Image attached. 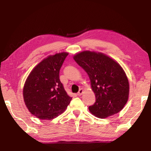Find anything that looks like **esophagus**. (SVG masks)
Masks as SVG:
<instances>
[{
    "instance_id": "1",
    "label": "esophagus",
    "mask_w": 151,
    "mask_h": 151,
    "mask_svg": "<svg viewBox=\"0 0 151 151\" xmlns=\"http://www.w3.org/2000/svg\"><path fill=\"white\" fill-rule=\"evenodd\" d=\"M84 93V90L83 89H79V92L78 93H77V95H78V96H81L82 94H83V93Z\"/></svg>"
}]
</instances>
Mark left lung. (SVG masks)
<instances>
[{"instance_id": "left-lung-1", "label": "left lung", "mask_w": 151, "mask_h": 151, "mask_svg": "<svg viewBox=\"0 0 151 151\" xmlns=\"http://www.w3.org/2000/svg\"><path fill=\"white\" fill-rule=\"evenodd\" d=\"M73 58L87 72L95 94L96 102L89 106L91 113L106 118L120 111L129 99V83L119 63L103 53L88 50Z\"/></svg>"}]
</instances>
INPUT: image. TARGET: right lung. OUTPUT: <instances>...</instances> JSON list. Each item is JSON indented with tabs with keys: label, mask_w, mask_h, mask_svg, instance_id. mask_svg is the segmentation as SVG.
<instances>
[{
	"label": "right lung",
	"mask_w": 151,
	"mask_h": 151,
	"mask_svg": "<svg viewBox=\"0 0 151 151\" xmlns=\"http://www.w3.org/2000/svg\"><path fill=\"white\" fill-rule=\"evenodd\" d=\"M68 54L58 53L44 58L26 80L24 101L29 111L39 119L50 120L57 117L71 101L59 78V72Z\"/></svg>",
	"instance_id": "add662e5"
}]
</instances>
